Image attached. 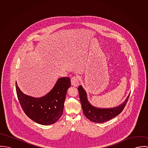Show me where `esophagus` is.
Instances as JSON below:
<instances>
[{"mask_svg":"<svg viewBox=\"0 0 148 148\" xmlns=\"http://www.w3.org/2000/svg\"><path fill=\"white\" fill-rule=\"evenodd\" d=\"M71 81V84L74 86H77L79 85L78 78L76 76H74L72 77Z\"/></svg>","mask_w":148,"mask_h":148,"instance_id":"1","label":"esophagus"}]
</instances>
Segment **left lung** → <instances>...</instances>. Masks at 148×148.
Returning a JSON list of instances; mask_svg holds the SVG:
<instances>
[{"instance_id":"1","label":"left lung","mask_w":148,"mask_h":148,"mask_svg":"<svg viewBox=\"0 0 148 148\" xmlns=\"http://www.w3.org/2000/svg\"><path fill=\"white\" fill-rule=\"evenodd\" d=\"M80 102L85 116L94 123H102L119 115L126 106L129 95L120 106L112 108H100L92 106L88 100L87 94L82 85L78 88Z\"/></svg>"}]
</instances>
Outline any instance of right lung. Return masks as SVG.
<instances>
[{
  "label": "right lung",
  "instance_id": "obj_1",
  "mask_svg": "<svg viewBox=\"0 0 148 148\" xmlns=\"http://www.w3.org/2000/svg\"><path fill=\"white\" fill-rule=\"evenodd\" d=\"M70 86V79L61 77L47 95L37 98L23 93L16 82V93L23 111L32 120L44 125L52 124L60 118L66 91Z\"/></svg>",
  "mask_w": 148,
  "mask_h": 148
}]
</instances>
